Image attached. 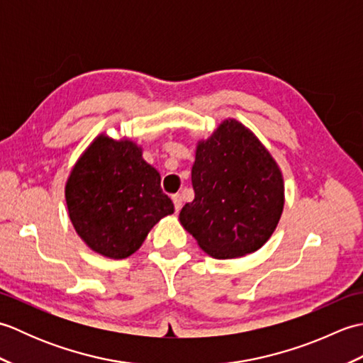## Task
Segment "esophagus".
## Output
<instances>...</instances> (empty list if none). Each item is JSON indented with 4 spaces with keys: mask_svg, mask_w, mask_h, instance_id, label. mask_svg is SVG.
<instances>
[{
    "mask_svg": "<svg viewBox=\"0 0 363 363\" xmlns=\"http://www.w3.org/2000/svg\"><path fill=\"white\" fill-rule=\"evenodd\" d=\"M172 199H173V204H174V211L179 212L181 207H182V198H181V195L176 194V195L172 196Z\"/></svg>",
    "mask_w": 363,
    "mask_h": 363,
    "instance_id": "esophagus-1",
    "label": "esophagus"
}]
</instances>
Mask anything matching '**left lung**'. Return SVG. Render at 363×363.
<instances>
[{
    "instance_id": "8db88e82",
    "label": "left lung",
    "mask_w": 363,
    "mask_h": 363,
    "mask_svg": "<svg viewBox=\"0 0 363 363\" xmlns=\"http://www.w3.org/2000/svg\"><path fill=\"white\" fill-rule=\"evenodd\" d=\"M195 199L179 221L215 259H235L262 248L279 223L284 181L259 138L226 120L196 146L191 167Z\"/></svg>"
}]
</instances>
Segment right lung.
I'll list each match as a JSON object with an SVG mask.
<instances>
[{
    "label": "right lung",
    "instance_id": "obj_1",
    "mask_svg": "<svg viewBox=\"0 0 363 363\" xmlns=\"http://www.w3.org/2000/svg\"><path fill=\"white\" fill-rule=\"evenodd\" d=\"M68 215L89 248L125 259L140 248L151 228L174 212L160 174L130 140L95 138L65 186Z\"/></svg>",
    "mask_w": 363,
    "mask_h": 363
}]
</instances>
